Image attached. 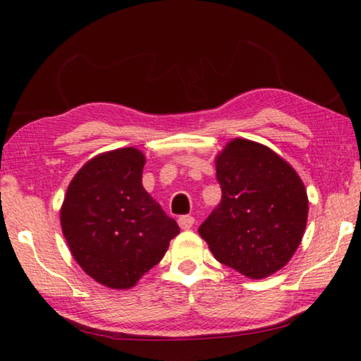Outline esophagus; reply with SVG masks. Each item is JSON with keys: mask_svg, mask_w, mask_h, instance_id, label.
<instances>
[{"mask_svg": "<svg viewBox=\"0 0 361 361\" xmlns=\"http://www.w3.org/2000/svg\"><path fill=\"white\" fill-rule=\"evenodd\" d=\"M194 221H195L194 216H189V215L178 218V224H180L181 229H191L194 226Z\"/></svg>", "mask_w": 361, "mask_h": 361, "instance_id": "esophagus-1", "label": "esophagus"}]
</instances>
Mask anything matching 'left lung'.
Segmentation results:
<instances>
[{
  "label": "left lung",
  "instance_id": "left-lung-1",
  "mask_svg": "<svg viewBox=\"0 0 361 361\" xmlns=\"http://www.w3.org/2000/svg\"><path fill=\"white\" fill-rule=\"evenodd\" d=\"M221 202L199 234L216 261L250 279L282 269L302 240L309 200L299 175L267 146L234 138L216 156Z\"/></svg>",
  "mask_w": 361,
  "mask_h": 361
}]
</instances>
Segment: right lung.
<instances>
[{"mask_svg":"<svg viewBox=\"0 0 361 361\" xmlns=\"http://www.w3.org/2000/svg\"><path fill=\"white\" fill-rule=\"evenodd\" d=\"M135 148L103 152L71 180L60 224L73 258L95 282L132 288L166 255L180 228L145 191Z\"/></svg>","mask_w":361,"mask_h":361,"instance_id":"1","label":"right lung"}]
</instances>
